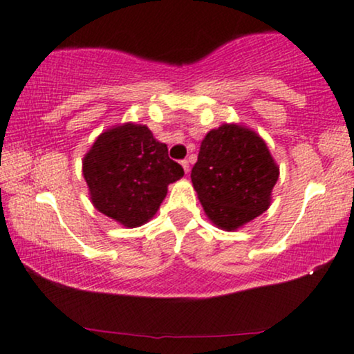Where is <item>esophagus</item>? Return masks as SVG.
Instances as JSON below:
<instances>
[{"instance_id":"1","label":"esophagus","mask_w":354,"mask_h":354,"mask_svg":"<svg viewBox=\"0 0 354 354\" xmlns=\"http://www.w3.org/2000/svg\"><path fill=\"white\" fill-rule=\"evenodd\" d=\"M181 165H183V168H185V171L189 173V162H187V160H183Z\"/></svg>"}]
</instances>
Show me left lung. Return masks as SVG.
<instances>
[{
  "instance_id": "8db88e82",
  "label": "left lung",
  "mask_w": 354,
  "mask_h": 354,
  "mask_svg": "<svg viewBox=\"0 0 354 354\" xmlns=\"http://www.w3.org/2000/svg\"><path fill=\"white\" fill-rule=\"evenodd\" d=\"M279 168L257 133L235 124L210 131L201 144L191 181L207 217L235 230L268 209Z\"/></svg>"
}]
</instances>
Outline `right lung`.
Instances as JSON below:
<instances>
[{"label":"right lung","mask_w":354,"mask_h":354,"mask_svg":"<svg viewBox=\"0 0 354 354\" xmlns=\"http://www.w3.org/2000/svg\"><path fill=\"white\" fill-rule=\"evenodd\" d=\"M83 174L100 212L125 227H138L155 216L168 185L185 169L149 127L124 124L96 138L83 160Z\"/></svg>","instance_id":"1"}]
</instances>
